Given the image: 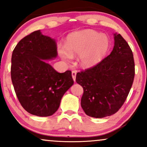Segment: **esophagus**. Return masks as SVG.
<instances>
[{
	"mask_svg": "<svg viewBox=\"0 0 147 147\" xmlns=\"http://www.w3.org/2000/svg\"><path fill=\"white\" fill-rule=\"evenodd\" d=\"M76 75H77V72L76 71L72 72V79H73L74 82H75L76 80Z\"/></svg>",
	"mask_w": 147,
	"mask_h": 147,
	"instance_id": "34e87169",
	"label": "esophagus"
}]
</instances>
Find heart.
Segmentation results:
<instances>
[{"instance_id":"obj_1","label":"heart","mask_w":147,"mask_h":147,"mask_svg":"<svg viewBox=\"0 0 147 147\" xmlns=\"http://www.w3.org/2000/svg\"><path fill=\"white\" fill-rule=\"evenodd\" d=\"M109 45V38L105 34L84 30L69 35L65 46L59 47L58 52L61 58L67 61L79 55L80 65L84 68H90L104 59Z\"/></svg>"}]
</instances>
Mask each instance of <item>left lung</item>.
I'll use <instances>...</instances> for the list:
<instances>
[{
  "mask_svg": "<svg viewBox=\"0 0 147 147\" xmlns=\"http://www.w3.org/2000/svg\"><path fill=\"white\" fill-rule=\"evenodd\" d=\"M133 52L119 34H114V47L100 63L78 72L76 82L84 88L81 106L87 115L103 118L122 107L133 82Z\"/></svg>",
  "mask_w": 147,
  "mask_h": 147,
  "instance_id": "8db88e82",
  "label": "left lung"
}]
</instances>
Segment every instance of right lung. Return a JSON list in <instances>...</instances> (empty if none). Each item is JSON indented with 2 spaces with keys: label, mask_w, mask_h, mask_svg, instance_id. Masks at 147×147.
<instances>
[{
  "label": "right lung",
  "mask_w": 147,
  "mask_h": 147,
  "mask_svg": "<svg viewBox=\"0 0 147 147\" xmlns=\"http://www.w3.org/2000/svg\"><path fill=\"white\" fill-rule=\"evenodd\" d=\"M57 42L41 30L18 42L11 56V77L18 101L34 115L48 117L59 107L64 94L73 85L72 72H57L46 61L57 57Z\"/></svg>",
  "instance_id": "obj_1"
}]
</instances>
